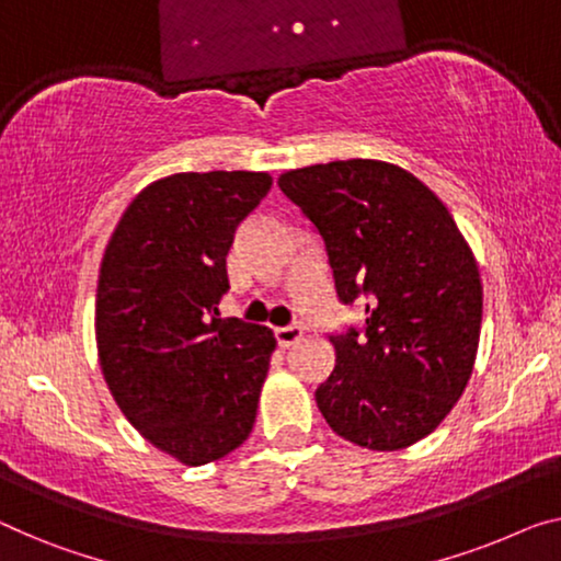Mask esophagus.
<instances>
[{"mask_svg": "<svg viewBox=\"0 0 561 561\" xmlns=\"http://www.w3.org/2000/svg\"><path fill=\"white\" fill-rule=\"evenodd\" d=\"M274 334H277L279 347H291L295 342L302 340V328H299V324H287V328L274 330Z\"/></svg>", "mask_w": 561, "mask_h": 561, "instance_id": "esophagus-1", "label": "esophagus"}]
</instances>
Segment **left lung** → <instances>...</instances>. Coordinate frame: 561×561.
<instances>
[{
    "mask_svg": "<svg viewBox=\"0 0 561 561\" xmlns=\"http://www.w3.org/2000/svg\"><path fill=\"white\" fill-rule=\"evenodd\" d=\"M277 183L320 231L340 302L365 297L363 328L330 334L334 370L317 408L363 448L413 446L471 378L483 312L471 249L443 201L400 165L353 158Z\"/></svg>",
    "mask_w": 561,
    "mask_h": 561,
    "instance_id": "8db88e82",
    "label": "left lung"
}]
</instances>
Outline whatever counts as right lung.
<instances>
[{
    "label": "right lung",
    "instance_id": "1",
    "mask_svg": "<svg viewBox=\"0 0 561 561\" xmlns=\"http://www.w3.org/2000/svg\"><path fill=\"white\" fill-rule=\"evenodd\" d=\"M272 175L175 173L130 201L100 264L95 334L103 378L140 436L186 466L249 438L270 328L229 317L227 254Z\"/></svg>",
    "mask_w": 561,
    "mask_h": 561
}]
</instances>
